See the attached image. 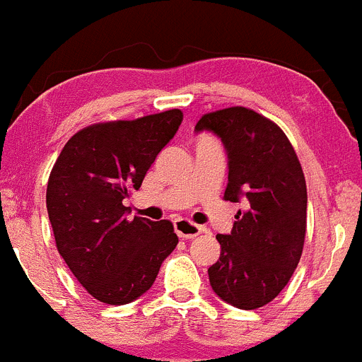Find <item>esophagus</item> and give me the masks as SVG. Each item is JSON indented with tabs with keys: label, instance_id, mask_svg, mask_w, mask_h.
<instances>
[{
	"label": "esophagus",
	"instance_id": "34e87169",
	"mask_svg": "<svg viewBox=\"0 0 362 362\" xmlns=\"http://www.w3.org/2000/svg\"><path fill=\"white\" fill-rule=\"evenodd\" d=\"M175 232H177L178 238L182 239H192L200 234L202 227L197 225V223L189 221V219H177V221H175Z\"/></svg>",
	"mask_w": 362,
	"mask_h": 362
}]
</instances>
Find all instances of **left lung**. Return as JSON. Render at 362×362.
<instances>
[{
	"label": "left lung",
	"mask_w": 362,
	"mask_h": 362,
	"mask_svg": "<svg viewBox=\"0 0 362 362\" xmlns=\"http://www.w3.org/2000/svg\"><path fill=\"white\" fill-rule=\"evenodd\" d=\"M212 132L228 158L225 200L241 204L230 234H218L209 268L212 291L238 309L272 302L302 257L307 187L291 143L273 121L245 107L205 114L194 132Z\"/></svg>",
	"instance_id": "8db88e82"
}]
</instances>
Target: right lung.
<instances>
[{
    "label": "right lung",
    "mask_w": 362,
    "mask_h": 362,
    "mask_svg": "<svg viewBox=\"0 0 362 362\" xmlns=\"http://www.w3.org/2000/svg\"><path fill=\"white\" fill-rule=\"evenodd\" d=\"M178 109L87 127L60 151L46 191L57 250L89 295L124 305L153 286L178 238L168 219L127 218L139 189L180 127Z\"/></svg>",
    "instance_id": "obj_1"
}]
</instances>
